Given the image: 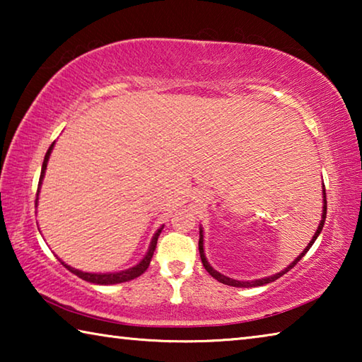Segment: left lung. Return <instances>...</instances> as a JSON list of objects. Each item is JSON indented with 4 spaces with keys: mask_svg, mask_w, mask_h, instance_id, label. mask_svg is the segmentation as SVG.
Returning a JSON list of instances; mask_svg holds the SVG:
<instances>
[{
    "mask_svg": "<svg viewBox=\"0 0 362 362\" xmlns=\"http://www.w3.org/2000/svg\"><path fill=\"white\" fill-rule=\"evenodd\" d=\"M322 187H324V183H322ZM322 198H324V199H322V216H321V222H320V225H317V230H316V233H315L313 240H311V241L308 243V246H306V247L302 250V254H300V255L297 257V259L291 263V265H287V268L281 269L279 273H274V274H272V276H267V278H262V279H254V281H238V279H233V278L225 276V274L218 273L217 269H214V268L211 267V263L207 262V259H206V254H204V236H203V228H201V226H199V255H201V262H203V265H204V268H206V272L209 273L214 279H217L218 283L226 284V286H233V287H257V286H263V284H268V283H273V281H276L278 278H281V276H283V274H286L287 272H289V269H292L293 267L297 265V262H298L300 259H302V257H303L306 252H308L310 247L313 246V244H315L316 238L320 236V233L322 231L324 222H326V214H327L326 189H324V188H322Z\"/></svg>",
    "mask_w": 362,
    "mask_h": 362,
    "instance_id": "8db88e82",
    "label": "left lung"
}]
</instances>
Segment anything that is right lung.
I'll return each mask as SVG.
<instances>
[{"mask_svg":"<svg viewBox=\"0 0 362 362\" xmlns=\"http://www.w3.org/2000/svg\"><path fill=\"white\" fill-rule=\"evenodd\" d=\"M56 144V142H54ZM54 144L49 146V150L46 153L45 156V161H42V168H41V175H40V183H38V193H40V188H41V183H42V179H45V173H46V168H47V161H49V156H51V151L54 148ZM36 203H38V198H36ZM164 225L161 226V228H158V231L153 235L151 238V243H150V247L148 250H146V254L142 260H140L137 265H134L131 268L127 269H121V272H115V273H89V272H81V269L78 268H73L70 265H66L65 262H62V265L70 269V272L73 274H76L78 278H81L84 281H88V283H93V284H100V286H108V284H119V283H126V281H131V279H136L139 278L140 274L146 272V268H148L150 262H151V257H153V252H155L156 249V243H158V238H159V233L163 231Z\"/></svg>","mask_w":362,"mask_h":362,"instance_id":"1","label":"right lung"}]
</instances>
